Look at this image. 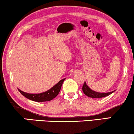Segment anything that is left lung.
Segmentation results:
<instances>
[{
  "mask_svg": "<svg viewBox=\"0 0 134 134\" xmlns=\"http://www.w3.org/2000/svg\"><path fill=\"white\" fill-rule=\"evenodd\" d=\"M82 91L84 93V94L87 95V96L90 97V98H104V97L107 96L111 94V93L114 92V91H110V92H107V93H99V92H96L94 90H92L91 88H90L87 85L86 82H85L83 87H82Z\"/></svg>",
  "mask_w": 134,
  "mask_h": 134,
  "instance_id": "left-lung-1",
  "label": "left lung"
}]
</instances>
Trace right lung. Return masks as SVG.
Listing matches in <instances>:
<instances>
[{"label":"right lung","mask_w":134,"mask_h":134,"mask_svg":"<svg viewBox=\"0 0 134 134\" xmlns=\"http://www.w3.org/2000/svg\"><path fill=\"white\" fill-rule=\"evenodd\" d=\"M65 79H62L58 82L57 83L55 84L54 86L45 92H43L41 93H38V94H32V93H28L24 92L21 91L19 88L18 90L21 94H23L25 98L29 99L32 100L33 101L35 102H46L49 101V100H52L53 99L55 98L59 93L60 89H61L62 85L63 84V82Z\"/></svg>","instance_id":"right-lung-1"}]
</instances>
